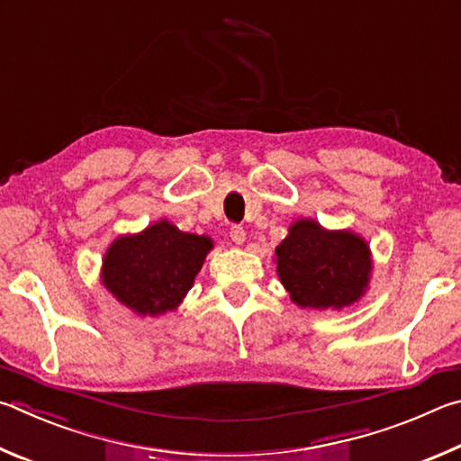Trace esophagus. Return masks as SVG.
I'll list each match as a JSON object with an SVG mask.
<instances>
[{
	"label": "esophagus",
	"instance_id": "esophagus-1",
	"mask_svg": "<svg viewBox=\"0 0 461 461\" xmlns=\"http://www.w3.org/2000/svg\"><path fill=\"white\" fill-rule=\"evenodd\" d=\"M230 240L235 245H243L245 243V229L240 224H235L230 229Z\"/></svg>",
	"mask_w": 461,
	"mask_h": 461
}]
</instances>
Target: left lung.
I'll list each match as a JSON object with an SVG mask.
<instances>
[{
  "instance_id": "left-lung-1",
  "label": "left lung",
  "mask_w": 461,
  "mask_h": 461,
  "mask_svg": "<svg viewBox=\"0 0 461 461\" xmlns=\"http://www.w3.org/2000/svg\"><path fill=\"white\" fill-rule=\"evenodd\" d=\"M277 276L300 308L342 310L365 295L373 259L366 240L350 230H326L312 218L289 226L276 249Z\"/></svg>"
}]
</instances>
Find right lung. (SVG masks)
Segmentation results:
<instances>
[{"instance_id":"obj_1","label":"right lung","mask_w":461,"mask_h":461,"mask_svg":"<svg viewBox=\"0 0 461 461\" xmlns=\"http://www.w3.org/2000/svg\"><path fill=\"white\" fill-rule=\"evenodd\" d=\"M210 249L212 240L204 235L153 222L140 235L113 240L103 259V285L140 316H161L182 303Z\"/></svg>"}]
</instances>
